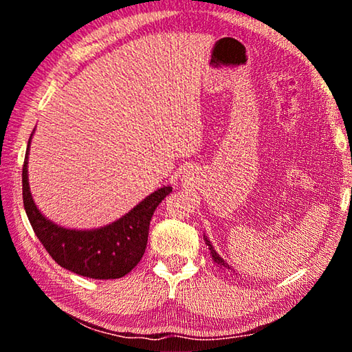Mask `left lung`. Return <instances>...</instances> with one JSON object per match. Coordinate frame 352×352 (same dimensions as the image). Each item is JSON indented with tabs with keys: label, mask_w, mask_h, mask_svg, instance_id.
<instances>
[{
	"label": "left lung",
	"mask_w": 352,
	"mask_h": 352,
	"mask_svg": "<svg viewBox=\"0 0 352 352\" xmlns=\"http://www.w3.org/2000/svg\"><path fill=\"white\" fill-rule=\"evenodd\" d=\"M204 239H205V242H206L208 248H210V252H211V256H212L214 262H216V264L220 267V269H222V267H223V269H231V267H230L228 264H226V262H225L222 258H220V256H219V253L216 252V250H214V247L211 245V242L208 241V237H205V236H204ZM231 270H233V269H231Z\"/></svg>",
	"instance_id": "8db88e82"
}]
</instances>
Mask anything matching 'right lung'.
I'll list each match as a JSON object with an SVG mask.
<instances>
[{
    "label": "right lung",
    "instance_id": "obj_1",
    "mask_svg": "<svg viewBox=\"0 0 352 352\" xmlns=\"http://www.w3.org/2000/svg\"><path fill=\"white\" fill-rule=\"evenodd\" d=\"M31 140L32 135L23 164V204L35 236L58 265L77 275L93 279L126 276L144 254L151 219L166 195L172 192V188L157 189L110 225L94 230L63 228L46 219L32 199L28 178Z\"/></svg>",
    "mask_w": 352,
    "mask_h": 352
}]
</instances>
